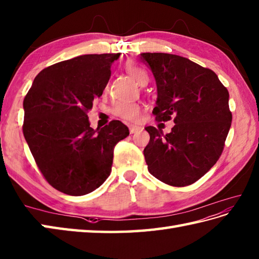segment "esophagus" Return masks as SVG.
I'll return each instance as SVG.
<instances>
[{
    "instance_id": "esophagus-1",
    "label": "esophagus",
    "mask_w": 259,
    "mask_h": 259,
    "mask_svg": "<svg viewBox=\"0 0 259 259\" xmlns=\"http://www.w3.org/2000/svg\"><path fill=\"white\" fill-rule=\"evenodd\" d=\"M143 130V127H141V126H137V125H130V133L131 134H135L137 132H141Z\"/></svg>"
}]
</instances>
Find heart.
<instances>
[{
	"label": "heart",
	"mask_w": 259,
	"mask_h": 259,
	"mask_svg": "<svg viewBox=\"0 0 259 259\" xmlns=\"http://www.w3.org/2000/svg\"><path fill=\"white\" fill-rule=\"evenodd\" d=\"M126 70L130 72L132 77H134L137 81L141 82L142 79L147 78L146 72L141 69V68L136 67L134 65H126ZM141 112V106L137 103H126V102H117L113 107V113L118 116V117L126 119V120H136L139 117Z\"/></svg>",
	"instance_id": "heart-1"
}]
</instances>
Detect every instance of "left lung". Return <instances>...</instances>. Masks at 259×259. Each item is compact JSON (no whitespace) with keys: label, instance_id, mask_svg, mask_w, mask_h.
Segmentation results:
<instances>
[{"label":"left lung","instance_id":"left-lung-1","mask_svg":"<svg viewBox=\"0 0 259 259\" xmlns=\"http://www.w3.org/2000/svg\"><path fill=\"white\" fill-rule=\"evenodd\" d=\"M157 87L153 115L173 118L171 133L147 126L144 149L150 173L172 187H187L202 178L224 151L233 115L229 93L218 76L184 57L162 52L141 54Z\"/></svg>","mask_w":259,"mask_h":259}]
</instances>
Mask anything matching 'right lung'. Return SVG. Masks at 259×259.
<instances>
[{
  "mask_svg": "<svg viewBox=\"0 0 259 259\" xmlns=\"http://www.w3.org/2000/svg\"><path fill=\"white\" fill-rule=\"evenodd\" d=\"M120 54L83 55L55 63L34 78L23 100V135L42 176L69 196L91 193L112 171L114 147L130 134L112 120L91 127L87 113L103 95Z\"/></svg>",
  "mask_w": 259,
  "mask_h": 259,
  "instance_id": "add662e5",
  "label": "right lung"
}]
</instances>
